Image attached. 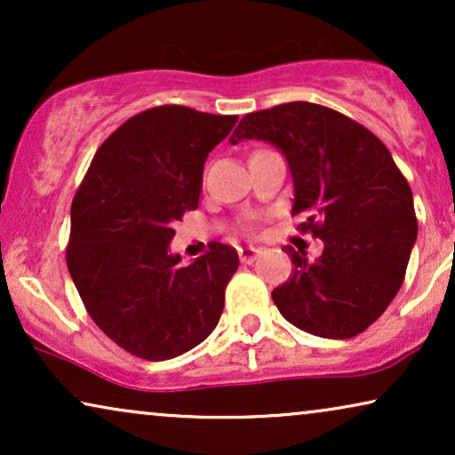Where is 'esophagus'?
I'll use <instances>...</instances> for the list:
<instances>
[{"mask_svg": "<svg viewBox=\"0 0 455 455\" xmlns=\"http://www.w3.org/2000/svg\"><path fill=\"white\" fill-rule=\"evenodd\" d=\"M238 254H240V260L244 265H251L257 260V257L260 254V248H254V246H242L238 248Z\"/></svg>", "mask_w": 455, "mask_h": 455, "instance_id": "1", "label": "esophagus"}]
</instances>
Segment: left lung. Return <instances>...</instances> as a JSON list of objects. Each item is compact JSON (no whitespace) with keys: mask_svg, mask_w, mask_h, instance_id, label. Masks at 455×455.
<instances>
[{"mask_svg":"<svg viewBox=\"0 0 455 455\" xmlns=\"http://www.w3.org/2000/svg\"><path fill=\"white\" fill-rule=\"evenodd\" d=\"M252 139L282 151L298 229L323 240L315 260L288 246L294 273L271 291L273 302L285 321L319 338L363 333L400 291L419 234L406 178L371 130L323 105L248 114L229 142Z\"/></svg>","mask_w":455,"mask_h":455,"instance_id":"8db88e82","label":"left lung"}]
</instances>
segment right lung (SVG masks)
I'll return each mask as SVG.
<instances>
[{
  "instance_id": "add662e5",
  "label": "right lung",
  "mask_w": 455,
  "mask_h": 455,
  "mask_svg": "<svg viewBox=\"0 0 455 455\" xmlns=\"http://www.w3.org/2000/svg\"><path fill=\"white\" fill-rule=\"evenodd\" d=\"M235 122L182 105L142 111L99 147L74 196L68 271L97 327L134 356L176 358L220 323L238 252L215 242L184 267L170 242Z\"/></svg>"
}]
</instances>
